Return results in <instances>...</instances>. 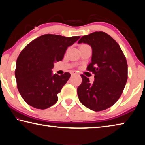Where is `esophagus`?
I'll return each mask as SVG.
<instances>
[{
	"mask_svg": "<svg viewBox=\"0 0 145 145\" xmlns=\"http://www.w3.org/2000/svg\"><path fill=\"white\" fill-rule=\"evenodd\" d=\"M70 73H71V75H77V73L75 72V71H74V70H72L70 72Z\"/></svg>",
	"mask_w": 145,
	"mask_h": 145,
	"instance_id": "1",
	"label": "esophagus"
}]
</instances>
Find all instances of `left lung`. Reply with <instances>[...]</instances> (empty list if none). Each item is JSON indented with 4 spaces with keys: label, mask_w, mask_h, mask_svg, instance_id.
Here are the masks:
<instances>
[{
    "label": "left lung",
    "mask_w": 145,
    "mask_h": 145,
    "mask_svg": "<svg viewBox=\"0 0 145 145\" xmlns=\"http://www.w3.org/2000/svg\"><path fill=\"white\" fill-rule=\"evenodd\" d=\"M92 48L91 63L87 70L95 74L93 84L81 75L82 82L77 88L80 102L88 109L100 111L111 107L121 96L127 80L126 58L118 43L104 32L82 36L78 43Z\"/></svg>",
    "instance_id": "left-lung-1"
}]
</instances>
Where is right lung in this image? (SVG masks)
<instances>
[{
	"label": "right lung",
	"mask_w": 145,
	"mask_h": 145,
	"mask_svg": "<svg viewBox=\"0 0 145 145\" xmlns=\"http://www.w3.org/2000/svg\"><path fill=\"white\" fill-rule=\"evenodd\" d=\"M79 38L44 34L23 49L16 61L15 77L18 91L27 104L45 109L57 102V94L70 74H52L54 63L62 61L68 46Z\"/></svg>",
	"instance_id": "right-lung-1"
}]
</instances>
